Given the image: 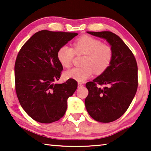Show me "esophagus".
<instances>
[{"instance_id":"esophagus-1","label":"esophagus","mask_w":151,"mask_h":151,"mask_svg":"<svg viewBox=\"0 0 151 151\" xmlns=\"http://www.w3.org/2000/svg\"><path fill=\"white\" fill-rule=\"evenodd\" d=\"M83 86L84 84L81 83V82H79V83H78V87H80V86Z\"/></svg>"}]
</instances>
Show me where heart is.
<instances>
[{
  "label": "heart",
  "mask_w": 151,
  "mask_h": 151,
  "mask_svg": "<svg viewBox=\"0 0 151 151\" xmlns=\"http://www.w3.org/2000/svg\"><path fill=\"white\" fill-rule=\"evenodd\" d=\"M84 55L83 67L66 71L65 78L84 82L91 77L104 73L110 67L113 58V50L109 45L94 37L84 35L74 41L73 48L63 45L57 51V59L65 68L71 67L75 55Z\"/></svg>",
  "instance_id": "heart-1"
}]
</instances>
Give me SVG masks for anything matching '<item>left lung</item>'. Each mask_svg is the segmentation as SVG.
Listing matches in <instances>:
<instances>
[{
    "mask_svg": "<svg viewBox=\"0 0 151 151\" xmlns=\"http://www.w3.org/2000/svg\"><path fill=\"white\" fill-rule=\"evenodd\" d=\"M87 33L106 39L113 50V58L104 73L86 84L88 94L85 106L95 120L111 122L127 111L137 92V62L133 52L116 34L111 32ZM100 85L106 86L102 89Z\"/></svg>",
    "mask_w": 151,
    "mask_h": 151,
    "instance_id": "left-lung-1",
    "label": "left lung"
}]
</instances>
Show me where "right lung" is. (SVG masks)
Segmentation results:
<instances>
[{
	"instance_id": "1",
	"label": "right lung",
	"mask_w": 151,
	"mask_h": 151,
	"mask_svg": "<svg viewBox=\"0 0 151 151\" xmlns=\"http://www.w3.org/2000/svg\"><path fill=\"white\" fill-rule=\"evenodd\" d=\"M77 35L40 31L24 43L18 53L14 66L16 95L24 111L38 122L51 123L63 117L67 99L78 87L73 79L54 84L63 69L57 59V51Z\"/></svg>"
}]
</instances>
